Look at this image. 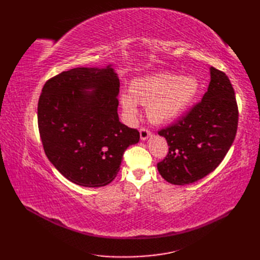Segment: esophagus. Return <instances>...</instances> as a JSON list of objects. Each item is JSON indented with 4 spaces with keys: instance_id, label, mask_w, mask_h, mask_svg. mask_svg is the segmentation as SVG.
I'll use <instances>...</instances> for the list:
<instances>
[{
    "instance_id": "34e87169",
    "label": "esophagus",
    "mask_w": 260,
    "mask_h": 260,
    "mask_svg": "<svg viewBox=\"0 0 260 260\" xmlns=\"http://www.w3.org/2000/svg\"><path fill=\"white\" fill-rule=\"evenodd\" d=\"M140 135H141V140L145 141L152 135V133H151L150 129L146 128V127H142V128L140 129Z\"/></svg>"
}]
</instances>
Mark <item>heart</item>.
I'll use <instances>...</instances> for the list:
<instances>
[{
	"label": "heart",
	"mask_w": 260,
	"mask_h": 260,
	"mask_svg": "<svg viewBox=\"0 0 260 260\" xmlns=\"http://www.w3.org/2000/svg\"><path fill=\"white\" fill-rule=\"evenodd\" d=\"M199 88V81L192 76L159 73L134 79L129 86L131 95L124 92L119 99L128 118L137 117V103H140L147 106L151 120L164 124L179 117L190 106Z\"/></svg>",
	"instance_id": "b5f03b06"
}]
</instances>
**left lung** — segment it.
Returning a JSON list of instances; mask_svg holds the SVG:
<instances>
[{"label": "left lung", "mask_w": 260, "mask_h": 260, "mask_svg": "<svg viewBox=\"0 0 260 260\" xmlns=\"http://www.w3.org/2000/svg\"><path fill=\"white\" fill-rule=\"evenodd\" d=\"M211 80L202 101L174 124L158 131L169 145L157 163L164 180L175 185L197 182L222 162L235 141L238 105L233 85L223 71L210 68Z\"/></svg>", "instance_id": "8db88e82"}]
</instances>
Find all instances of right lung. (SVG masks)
Here are the masks:
<instances>
[{"label": "right lung", "instance_id": "1", "mask_svg": "<svg viewBox=\"0 0 260 260\" xmlns=\"http://www.w3.org/2000/svg\"><path fill=\"white\" fill-rule=\"evenodd\" d=\"M118 92L119 79L109 66L62 71L42 88L38 127L43 150L53 167L76 184L110 183L126 148L140 141L139 131L119 121Z\"/></svg>", "mask_w": 260, "mask_h": 260}]
</instances>
